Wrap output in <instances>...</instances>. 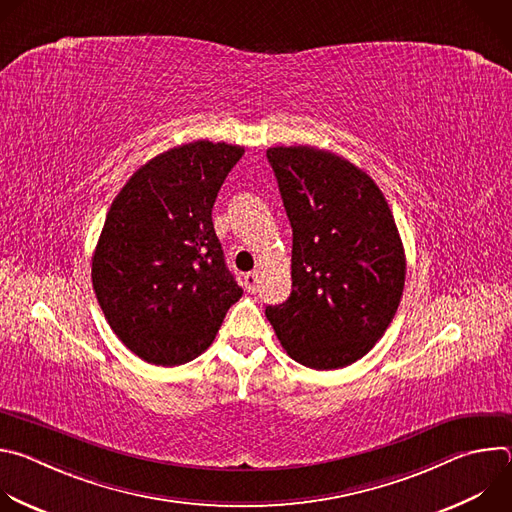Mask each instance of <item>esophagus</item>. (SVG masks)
<instances>
[{
  "label": "esophagus",
  "instance_id": "obj_1",
  "mask_svg": "<svg viewBox=\"0 0 512 512\" xmlns=\"http://www.w3.org/2000/svg\"><path fill=\"white\" fill-rule=\"evenodd\" d=\"M259 287V273L257 271H251L245 275V289L249 291V294H255Z\"/></svg>",
  "mask_w": 512,
  "mask_h": 512
}]
</instances>
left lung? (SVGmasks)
I'll list each match as a JSON object with an SVG mask.
<instances>
[{
  "mask_svg": "<svg viewBox=\"0 0 512 512\" xmlns=\"http://www.w3.org/2000/svg\"><path fill=\"white\" fill-rule=\"evenodd\" d=\"M294 231L291 294L267 306L281 346L316 371L342 369L385 334L405 285V251L375 180L310 145L269 148Z\"/></svg>",
  "mask_w": 512,
  "mask_h": 512,
  "instance_id": "left-lung-1",
  "label": "left lung"
}]
</instances>
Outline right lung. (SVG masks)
Wrapping results in <instances>:
<instances>
[{"mask_svg": "<svg viewBox=\"0 0 512 512\" xmlns=\"http://www.w3.org/2000/svg\"><path fill=\"white\" fill-rule=\"evenodd\" d=\"M245 148L208 139L143 164L115 196L93 255V287L117 338L174 367L202 354L243 289L212 225L218 190Z\"/></svg>", "mask_w": 512, "mask_h": 512, "instance_id": "1", "label": "right lung"}]
</instances>
